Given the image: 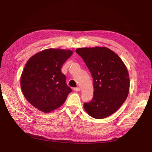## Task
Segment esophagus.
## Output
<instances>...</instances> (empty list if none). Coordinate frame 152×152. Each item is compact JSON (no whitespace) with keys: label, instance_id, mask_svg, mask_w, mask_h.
<instances>
[{"label":"esophagus","instance_id":"obj_1","mask_svg":"<svg viewBox=\"0 0 152 152\" xmlns=\"http://www.w3.org/2000/svg\"><path fill=\"white\" fill-rule=\"evenodd\" d=\"M73 90L76 92H79L80 91V87H75V88H73Z\"/></svg>","mask_w":152,"mask_h":152}]
</instances>
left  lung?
<instances>
[{"label":"left lung","instance_id":"obj_1","mask_svg":"<svg viewBox=\"0 0 152 152\" xmlns=\"http://www.w3.org/2000/svg\"><path fill=\"white\" fill-rule=\"evenodd\" d=\"M89 70L93 79L94 96L84 108L92 117H108L120 108L129 91L127 69L121 58L105 47L76 49Z\"/></svg>","mask_w":152,"mask_h":152}]
</instances>
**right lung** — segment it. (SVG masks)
<instances>
[{"label": "right lung", "instance_id": "1", "mask_svg": "<svg viewBox=\"0 0 152 152\" xmlns=\"http://www.w3.org/2000/svg\"><path fill=\"white\" fill-rule=\"evenodd\" d=\"M73 54L71 50L47 49L32 56L20 79L25 98L40 111L49 113L60 107L72 89L61 66Z\"/></svg>", "mask_w": 152, "mask_h": 152}]
</instances>
